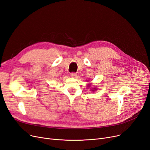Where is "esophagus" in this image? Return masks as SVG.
Instances as JSON below:
<instances>
[{"instance_id":"1","label":"esophagus","mask_w":150,"mask_h":150,"mask_svg":"<svg viewBox=\"0 0 150 150\" xmlns=\"http://www.w3.org/2000/svg\"><path fill=\"white\" fill-rule=\"evenodd\" d=\"M70 75H71V76L73 77V78H76V77H77V74H76V73H75V72L71 73Z\"/></svg>"}]
</instances>
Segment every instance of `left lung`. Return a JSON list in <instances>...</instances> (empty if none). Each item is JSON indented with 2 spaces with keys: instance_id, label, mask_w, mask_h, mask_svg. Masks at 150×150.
Returning <instances> with one entry per match:
<instances>
[{
  "instance_id": "obj_1",
  "label": "left lung",
  "mask_w": 150,
  "mask_h": 150,
  "mask_svg": "<svg viewBox=\"0 0 150 150\" xmlns=\"http://www.w3.org/2000/svg\"><path fill=\"white\" fill-rule=\"evenodd\" d=\"M88 86L89 88H90V87H91V86H90L89 84ZM95 90H97V89H96V88H93V89H91V91H93V92L94 91H95Z\"/></svg>"
}]
</instances>
